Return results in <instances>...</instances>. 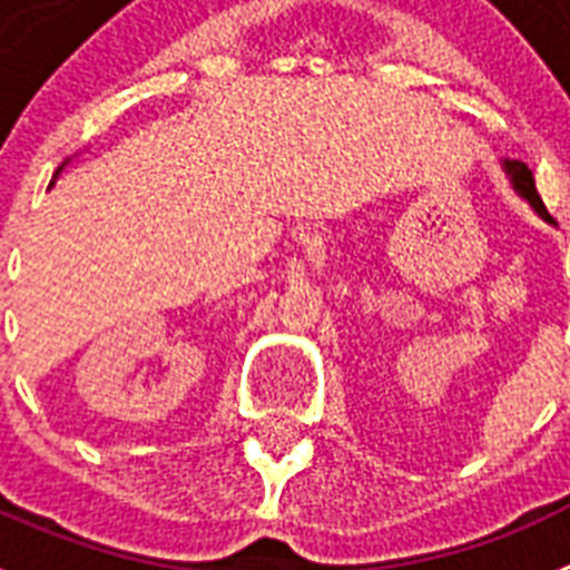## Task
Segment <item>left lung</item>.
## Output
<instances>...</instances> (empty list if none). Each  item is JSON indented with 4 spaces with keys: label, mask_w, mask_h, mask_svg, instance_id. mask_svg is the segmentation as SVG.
Returning <instances> with one entry per match:
<instances>
[{
    "label": "left lung",
    "mask_w": 570,
    "mask_h": 570,
    "mask_svg": "<svg viewBox=\"0 0 570 570\" xmlns=\"http://www.w3.org/2000/svg\"><path fill=\"white\" fill-rule=\"evenodd\" d=\"M507 171H510L512 177V186L521 191V195L528 197L530 204H533V209L539 212V215H544V218H550L548 206H544V200L539 197V191H535V180H533V171L528 168V163H521V159H512V163H504Z\"/></svg>",
    "instance_id": "8db88e82"
}]
</instances>
